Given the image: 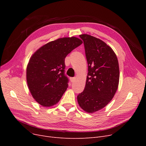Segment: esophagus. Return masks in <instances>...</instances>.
I'll return each mask as SVG.
<instances>
[{
    "label": "esophagus",
    "mask_w": 146,
    "mask_h": 146,
    "mask_svg": "<svg viewBox=\"0 0 146 146\" xmlns=\"http://www.w3.org/2000/svg\"><path fill=\"white\" fill-rule=\"evenodd\" d=\"M75 78H70V81H71V82H74V81H75Z\"/></svg>",
    "instance_id": "esophagus-1"
}]
</instances>
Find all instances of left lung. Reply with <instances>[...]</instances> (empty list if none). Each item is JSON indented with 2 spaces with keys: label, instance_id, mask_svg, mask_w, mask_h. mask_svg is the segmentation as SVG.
Wrapping results in <instances>:
<instances>
[{
  "label": "left lung",
  "instance_id": "left-lung-1",
  "mask_svg": "<svg viewBox=\"0 0 146 146\" xmlns=\"http://www.w3.org/2000/svg\"><path fill=\"white\" fill-rule=\"evenodd\" d=\"M79 36L85 45L88 73L78 102L83 111L94 113L105 107L116 93L119 80L118 61L111 47L101 40L88 34Z\"/></svg>",
  "mask_w": 146,
  "mask_h": 146
}]
</instances>
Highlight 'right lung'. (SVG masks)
<instances>
[{
    "instance_id": "add662e5",
    "label": "right lung",
    "mask_w": 146,
    "mask_h": 146,
    "mask_svg": "<svg viewBox=\"0 0 146 146\" xmlns=\"http://www.w3.org/2000/svg\"><path fill=\"white\" fill-rule=\"evenodd\" d=\"M83 43L79 38L64 37L48 42L29 58L27 82L35 101L44 107L57 104L68 87L64 60L68 54Z\"/></svg>"
}]
</instances>
